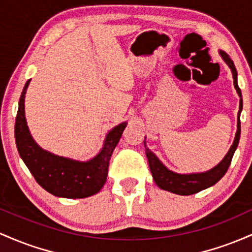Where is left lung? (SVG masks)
Returning <instances> with one entry per match:
<instances>
[{
    "mask_svg": "<svg viewBox=\"0 0 252 252\" xmlns=\"http://www.w3.org/2000/svg\"><path fill=\"white\" fill-rule=\"evenodd\" d=\"M220 56L224 59V62L228 65V67L232 71L233 76V84L234 88H236L237 93H238L240 100H239V112H238V123H237V133L234 137L233 144L231 145L230 150L226 154L224 159L221 160L217 166L212 168L211 170L205 171V172H197V174H177L169 170L164 164L158 159L156 155L154 152H151L149 148H146V144L144 141V145H145L146 150V157L149 160V166L150 170H151L152 177L154 181L156 182V185L163 190H168L170 193L179 194V195H191L195 193H199V191L203 190L206 188H210L213 185L221 179L222 176L227 171L228 166H230L231 160L236 151L237 146H238L239 138H240V112L243 109V100H242V92H240L238 87V82H237V70L234 66L232 59L230 58V56L224 51H219Z\"/></svg>",
    "mask_w": 252,
    "mask_h": 252,
    "instance_id": "1",
    "label": "left lung"
}]
</instances>
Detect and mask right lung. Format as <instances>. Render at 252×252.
Instances as JSON below:
<instances>
[{
	"mask_svg": "<svg viewBox=\"0 0 252 252\" xmlns=\"http://www.w3.org/2000/svg\"><path fill=\"white\" fill-rule=\"evenodd\" d=\"M30 82H26L20 96L15 119V141L20 157L36 182L55 196L83 199L98 193L106 183L109 160L127 123L112 128L104 139L102 150L87 162L51 154L35 143L28 129L25 118V94Z\"/></svg>",
	"mask_w": 252,
	"mask_h": 252,
	"instance_id": "obj_1",
	"label": "right lung"
}]
</instances>
